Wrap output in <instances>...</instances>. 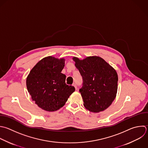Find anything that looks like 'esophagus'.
<instances>
[{
    "label": "esophagus",
    "instance_id": "1",
    "mask_svg": "<svg viewBox=\"0 0 148 148\" xmlns=\"http://www.w3.org/2000/svg\"><path fill=\"white\" fill-rule=\"evenodd\" d=\"M73 86L75 87V89H76V90H78V88H77V85H76V84H75V83H74L73 84Z\"/></svg>",
    "mask_w": 148,
    "mask_h": 148
}]
</instances>
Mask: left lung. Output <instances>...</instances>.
<instances>
[{"label":"left lung","instance_id":"1","mask_svg":"<svg viewBox=\"0 0 148 148\" xmlns=\"http://www.w3.org/2000/svg\"><path fill=\"white\" fill-rule=\"evenodd\" d=\"M83 79L79 90L85 108L92 112H102L114 101L117 90L116 71L102 58L94 56L83 60L73 57Z\"/></svg>","mask_w":148,"mask_h":148}]
</instances>
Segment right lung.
Segmentation results:
<instances>
[{
    "label": "right lung",
    "instance_id": "right-lung-1",
    "mask_svg": "<svg viewBox=\"0 0 148 148\" xmlns=\"http://www.w3.org/2000/svg\"><path fill=\"white\" fill-rule=\"evenodd\" d=\"M65 60L47 57L40 60L31 71L27 87L32 100L42 109L56 111L62 107L75 88L65 83L61 73Z\"/></svg>",
    "mask_w": 148,
    "mask_h": 148
}]
</instances>
